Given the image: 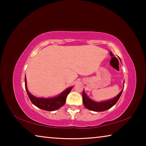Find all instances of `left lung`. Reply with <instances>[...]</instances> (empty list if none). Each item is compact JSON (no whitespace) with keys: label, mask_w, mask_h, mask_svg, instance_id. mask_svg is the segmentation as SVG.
<instances>
[{"label":"left lung","mask_w":146,"mask_h":146,"mask_svg":"<svg viewBox=\"0 0 146 146\" xmlns=\"http://www.w3.org/2000/svg\"><path fill=\"white\" fill-rule=\"evenodd\" d=\"M123 90L120 91L119 94L115 97L113 99L109 100L107 101H104V102H95V101L92 100L89 98L87 95L85 93L84 91L83 90L82 92V99H83V104L85 107L90 110L91 111H104L108 110L111 108H112L117 101L119 99L121 95H122Z\"/></svg>","instance_id":"1"}]
</instances>
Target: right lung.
I'll return each mask as SVG.
<instances>
[{"mask_svg":"<svg viewBox=\"0 0 146 146\" xmlns=\"http://www.w3.org/2000/svg\"><path fill=\"white\" fill-rule=\"evenodd\" d=\"M25 88L26 92L28 93V95L30 99L31 102L36 107L41 109V110L49 111H53L58 110L62 106H63L66 103V98L67 96L72 89V87H70L66 89L65 91H64L60 95L56 96V97L53 98H38L32 95L29 92L27 88L26 84V78L25 77Z\"/></svg>","mask_w":146,"mask_h":146,"instance_id":"obj_1","label":"right lung"}]
</instances>
